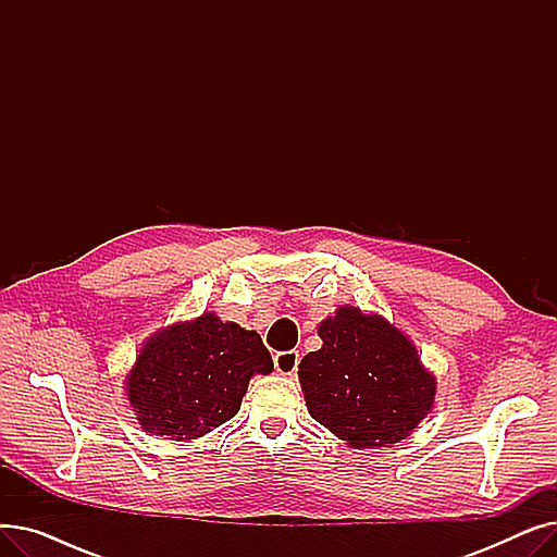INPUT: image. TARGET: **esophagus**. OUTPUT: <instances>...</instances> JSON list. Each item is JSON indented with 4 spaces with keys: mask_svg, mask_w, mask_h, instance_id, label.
I'll return each mask as SVG.
<instances>
[{
    "mask_svg": "<svg viewBox=\"0 0 557 557\" xmlns=\"http://www.w3.org/2000/svg\"><path fill=\"white\" fill-rule=\"evenodd\" d=\"M298 363H300V355L296 352V349H288V352H277L273 357V366L280 374H296L298 370Z\"/></svg>",
    "mask_w": 557,
    "mask_h": 557,
    "instance_id": "1",
    "label": "esophagus"
}]
</instances>
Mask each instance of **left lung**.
Segmentation results:
<instances>
[{"label": "left lung", "instance_id": "1", "mask_svg": "<svg viewBox=\"0 0 557 557\" xmlns=\"http://www.w3.org/2000/svg\"><path fill=\"white\" fill-rule=\"evenodd\" d=\"M318 336L323 347L298 366L311 418L357 449L406 441L435 399V376L416 345L359 307H338Z\"/></svg>", "mask_w": 557, "mask_h": 557}]
</instances>
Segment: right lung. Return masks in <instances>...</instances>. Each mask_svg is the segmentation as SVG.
<instances>
[{
    "label": "right lung",
    "instance_id": "add662e5",
    "mask_svg": "<svg viewBox=\"0 0 557 557\" xmlns=\"http://www.w3.org/2000/svg\"><path fill=\"white\" fill-rule=\"evenodd\" d=\"M271 372V352L257 332L202 313L144 343L126 395L146 433L196 441L237 416L252 374Z\"/></svg>",
    "mask_w": 557,
    "mask_h": 557
}]
</instances>
